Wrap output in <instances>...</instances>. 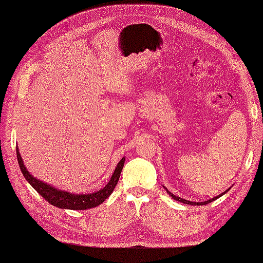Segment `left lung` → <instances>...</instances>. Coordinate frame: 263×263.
<instances>
[{"mask_svg": "<svg viewBox=\"0 0 263 263\" xmlns=\"http://www.w3.org/2000/svg\"><path fill=\"white\" fill-rule=\"evenodd\" d=\"M166 191H167V193H168L171 197L174 199V200H176V201H180V202H182V203H185V204H191V205H204V204H208V203H210V202H212V201H215L216 199H218V198H220L221 195H224L225 193H227L228 191H230L231 190V187L228 189V190H226L225 192H222V193H220L219 195H217V197H215V198H212V199H209V200H206V201H203V202H193V201H189V200H185V199H182V198H180V197H176V195H174L173 194L171 191H168V190H167L165 186H163Z\"/></svg>", "mask_w": 263, "mask_h": 263, "instance_id": "left-lung-1", "label": "left lung"}]
</instances>
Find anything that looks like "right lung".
I'll return each mask as SVG.
<instances>
[{
	"mask_svg": "<svg viewBox=\"0 0 263 263\" xmlns=\"http://www.w3.org/2000/svg\"><path fill=\"white\" fill-rule=\"evenodd\" d=\"M16 158H18L19 167L22 174H24L28 183H29L44 199L48 201L51 204L58 206V208L71 210H86L102 204L111 194V192L114 191L116 184L119 182L121 172L123 170V166H124L125 161L124 157L119 161V164H117L113 175L110 176L108 183L106 184L103 189H100L99 191H96L93 193L74 194L68 191H64V190H59L57 187H54L53 185H49V184L33 177L30 173L27 171L26 166L24 165V161H22L18 147H16Z\"/></svg>",
	"mask_w": 263,
	"mask_h": 263,
	"instance_id": "right-lung-1",
	"label": "right lung"
}]
</instances>
